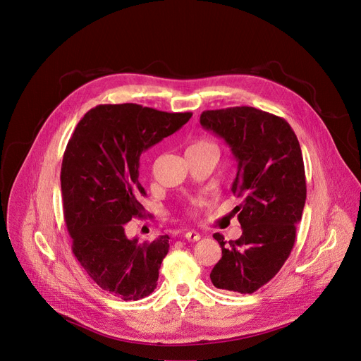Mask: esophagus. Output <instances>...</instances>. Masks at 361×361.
I'll use <instances>...</instances> for the list:
<instances>
[{
    "label": "esophagus",
    "mask_w": 361,
    "mask_h": 361,
    "mask_svg": "<svg viewBox=\"0 0 361 361\" xmlns=\"http://www.w3.org/2000/svg\"><path fill=\"white\" fill-rule=\"evenodd\" d=\"M184 237H185V240H188V241H197V240H200V234H199L197 231H195V230L187 231V233L184 234Z\"/></svg>",
    "instance_id": "34e87169"
}]
</instances>
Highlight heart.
<instances>
[{
    "mask_svg": "<svg viewBox=\"0 0 361 361\" xmlns=\"http://www.w3.org/2000/svg\"><path fill=\"white\" fill-rule=\"evenodd\" d=\"M211 146H214V143H211L209 140H206V139H197V140H195L190 146H188L187 149H202V147H211Z\"/></svg>",
    "mask_w": 361,
    "mask_h": 361,
    "instance_id": "obj_1",
    "label": "heart"
}]
</instances>
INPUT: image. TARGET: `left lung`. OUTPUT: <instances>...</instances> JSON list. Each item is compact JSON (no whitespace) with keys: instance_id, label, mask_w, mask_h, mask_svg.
Segmentation results:
<instances>
[{"instance_id":"8db88e82","label":"left lung","mask_w":361,"mask_h":361,"mask_svg":"<svg viewBox=\"0 0 361 361\" xmlns=\"http://www.w3.org/2000/svg\"><path fill=\"white\" fill-rule=\"evenodd\" d=\"M200 124L231 147L237 176L231 190L243 234L215 240L222 257L211 272L216 288L252 294L268 283L288 259L306 203L305 162L291 126L253 106L203 111Z\"/></svg>"}]
</instances>
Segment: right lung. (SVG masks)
Returning <instances> with one entry per match:
<instances>
[{
	"mask_svg": "<svg viewBox=\"0 0 361 361\" xmlns=\"http://www.w3.org/2000/svg\"><path fill=\"white\" fill-rule=\"evenodd\" d=\"M190 117L137 104L98 105L67 143L61 192L73 255L102 290L124 301L154 293L169 249L168 235L145 243L126 235V224L145 215L140 157Z\"/></svg>",
	"mask_w": 361,
	"mask_h": 361,
	"instance_id": "right-lung-1",
	"label": "right lung"
}]
</instances>
